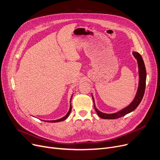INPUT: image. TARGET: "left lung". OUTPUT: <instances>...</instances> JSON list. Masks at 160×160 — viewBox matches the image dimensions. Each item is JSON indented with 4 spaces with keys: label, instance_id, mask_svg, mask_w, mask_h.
I'll list each match as a JSON object with an SVG mask.
<instances>
[{
    "label": "left lung",
    "instance_id": "obj_1",
    "mask_svg": "<svg viewBox=\"0 0 160 160\" xmlns=\"http://www.w3.org/2000/svg\"><path fill=\"white\" fill-rule=\"evenodd\" d=\"M133 55L135 57V58L138 61V67H139V87L137 91L136 95L134 98L132 102L127 107L122 109L119 112H117L115 113L112 114H107L100 112L99 110H97V108L95 107L94 98H93V102H94V107L95 110L97 113V115L101 117L102 119H118L119 117H121L122 116H124L132 112H133L135 109L139 106L141 101L142 100V97L144 96L145 93V86H146V78H147V72H146V69L145 63L143 62V60L141 57V56L138 53L136 52H133Z\"/></svg>",
    "mask_w": 160,
    "mask_h": 160
}]
</instances>
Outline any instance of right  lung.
I'll use <instances>...</instances> for the list:
<instances>
[{
    "label": "right lung",
    "instance_id": "right-lung-1",
    "mask_svg": "<svg viewBox=\"0 0 160 160\" xmlns=\"http://www.w3.org/2000/svg\"><path fill=\"white\" fill-rule=\"evenodd\" d=\"M71 109H72V107H71V105L70 109H69V110L68 113H67V115H66L65 117H63V118L60 119H58V120H55V121H46V122H60V121H62L65 120V119L67 118V117H68L69 115L70 114V113H71Z\"/></svg>",
    "mask_w": 160,
    "mask_h": 160
}]
</instances>
